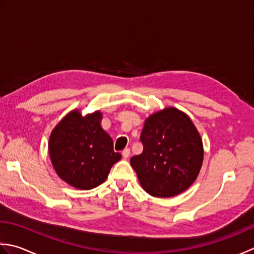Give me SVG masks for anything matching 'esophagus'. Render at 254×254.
I'll return each instance as SVG.
<instances>
[{
	"label": "esophagus",
	"mask_w": 254,
	"mask_h": 254,
	"mask_svg": "<svg viewBox=\"0 0 254 254\" xmlns=\"http://www.w3.org/2000/svg\"><path fill=\"white\" fill-rule=\"evenodd\" d=\"M122 154H123V157H124V158L127 159V158L129 157V154H130V149H129V148L124 149V150H123V152H122Z\"/></svg>",
	"instance_id": "obj_1"
}]
</instances>
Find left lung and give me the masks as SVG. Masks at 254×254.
Wrapping results in <instances>:
<instances>
[{
    "label": "left lung",
    "instance_id": "left-lung-1",
    "mask_svg": "<svg viewBox=\"0 0 254 254\" xmlns=\"http://www.w3.org/2000/svg\"><path fill=\"white\" fill-rule=\"evenodd\" d=\"M142 153L130 158L139 182L156 197L184 192L197 178L203 163V142L189 116L170 107L152 114L140 134Z\"/></svg>",
    "mask_w": 254,
    "mask_h": 254
}]
</instances>
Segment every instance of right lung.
Returning <instances> with one entry per match:
<instances>
[{
  "label": "right lung",
  "instance_id": "right-lung-1",
  "mask_svg": "<svg viewBox=\"0 0 254 254\" xmlns=\"http://www.w3.org/2000/svg\"><path fill=\"white\" fill-rule=\"evenodd\" d=\"M100 112L82 116L71 112L50 134L49 153L57 174L80 190H91L106 180L122 154L114 151L113 139L101 127Z\"/></svg>",
  "mask_w": 254,
  "mask_h": 254
}]
</instances>
